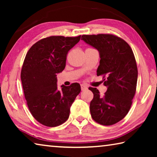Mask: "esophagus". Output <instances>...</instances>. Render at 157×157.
Here are the masks:
<instances>
[{"label":"esophagus","instance_id":"34e87169","mask_svg":"<svg viewBox=\"0 0 157 157\" xmlns=\"http://www.w3.org/2000/svg\"><path fill=\"white\" fill-rule=\"evenodd\" d=\"M81 89H82V91H85V90L87 89V86L85 84H81Z\"/></svg>","mask_w":157,"mask_h":157}]
</instances>
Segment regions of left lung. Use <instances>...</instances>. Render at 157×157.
<instances>
[{"label":"left lung","mask_w":157,"mask_h":157,"mask_svg":"<svg viewBox=\"0 0 157 157\" xmlns=\"http://www.w3.org/2000/svg\"><path fill=\"white\" fill-rule=\"evenodd\" d=\"M81 39L98 50L97 75H106L105 95L100 96L96 88H89L94 94L90 103L91 117L100 124L111 125L129 112L136 93L138 70L134 53L125 41L112 34L82 35Z\"/></svg>","instance_id":"obj_1"}]
</instances>
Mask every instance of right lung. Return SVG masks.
<instances>
[{
  "instance_id": "obj_1",
  "label": "right lung",
  "mask_w": 157,
  "mask_h": 157,
  "mask_svg": "<svg viewBox=\"0 0 157 157\" xmlns=\"http://www.w3.org/2000/svg\"><path fill=\"white\" fill-rule=\"evenodd\" d=\"M81 36H52L37 41L28 50L21 78L25 100L32 115L47 127L64 123L70 109L81 91L80 85L57 88V74L66 66L68 52L80 40Z\"/></svg>"
}]
</instances>
